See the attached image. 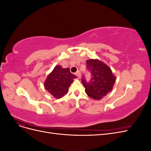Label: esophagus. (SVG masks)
Masks as SVG:
<instances>
[{"mask_svg":"<svg viewBox=\"0 0 151 151\" xmlns=\"http://www.w3.org/2000/svg\"><path fill=\"white\" fill-rule=\"evenodd\" d=\"M76 75L77 76L78 78H80V77H81V74L80 71H77V72L76 73Z\"/></svg>","mask_w":151,"mask_h":151,"instance_id":"34e87169","label":"esophagus"}]
</instances>
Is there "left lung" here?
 I'll return each instance as SVG.
<instances>
[{
	"mask_svg": "<svg viewBox=\"0 0 151 151\" xmlns=\"http://www.w3.org/2000/svg\"><path fill=\"white\" fill-rule=\"evenodd\" d=\"M87 68L91 74V79L87 82L83 77L82 83L85 87L86 94L91 98L99 100L112 90L116 77L111 68L98 59L86 60Z\"/></svg>",
	"mask_w": 151,
	"mask_h": 151,
	"instance_id": "1",
	"label": "left lung"
}]
</instances>
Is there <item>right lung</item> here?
Here are the masks:
<instances>
[{"mask_svg": "<svg viewBox=\"0 0 151 151\" xmlns=\"http://www.w3.org/2000/svg\"><path fill=\"white\" fill-rule=\"evenodd\" d=\"M77 76L72 74L69 68H62L56 65L52 72L47 76L44 83L45 88L54 98H61L68 92V89L73 79Z\"/></svg>", "mask_w": 151, "mask_h": 151, "instance_id": "obj_1", "label": "right lung"}]
</instances>
